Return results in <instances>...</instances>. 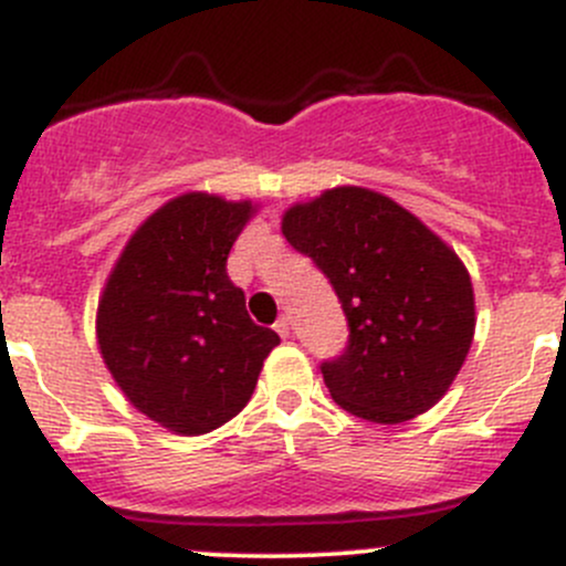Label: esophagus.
Here are the masks:
<instances>
[{
    "label": "esophagus",
    "mask_w": 566,
    "mask_h": 566,
    "mask_svg": "<svg viewBox=\"0 0 566 566\" xmlns=\"http://www.w3.org/2000/svg\"><path fill=\"white\" fill-rule=\"evenodd\" d=\"M273 331H276L279 335H282V338H290V331H293V327H290V319H287V316H282V319H279L276 325H273Z\"/></svg>",
    "instance_id": "1"
}]
</instances>
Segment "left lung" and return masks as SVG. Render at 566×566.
I'll return each mask as SVG.
<instances>
[{
  "instance_id": "8db88e82",
  "label": "left lung",
  "mask_w": 566,
  "mask_h": 566,
  "mask_svg": "<svg viewBox=\"0 0 566 566\" xmlns=\"http://www.w3.org/2000/svg\"><path fill=\"white\" fill-rule=\"evenodd\" d=\"M282 233L331 279L349 319L346 352L322 365L333 400L374 424L430 411L473 346L462 258L406 207L359 185L293 203Z\"/></svg>"
}]
</instances>
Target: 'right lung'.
<instances>
[{"instance_id": "add662e5", "label": "right lung", "mask_w": 566, "mask_h": 566, "mask_svg": "<svg viewBox=\"0 0 566 566\" xmlns=\"http://www.w3.org/2000/svg\"><path fill=\"white\" fill-rule=\"evenodd\" d=\"M260 203L207 190L174 196L112 265L96 344L139 413L174 434H203L250 402L279 335L254 325L226 263Z\"/></svg>"}]
</instances>
